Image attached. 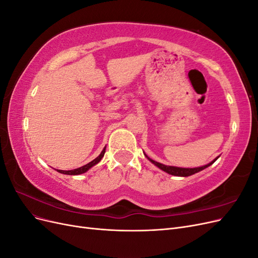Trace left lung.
I'll return each mask as SVG.
<instances>
[{
	"label": "left lung",
	"instance_id": "obj_1",
	"mask_svg": "<svg viewBox=\"0 0 258 258\" xmlns=\"http://www.w3.org/2000/svg\"><path fill=\"white\" fill-rule=\"evenodd\" d=\"M144 155H145V157H146L148 160H150L152 163H154V165H155L156 167H158L160 170L165 171V172H167L168 174L175 175V176H189V175H192V174H195V173L199 172V171H202L204 169L210 167L211 165H212V163L215 162V160H216L218 157H220V156H218V157H216L214 160H212L210 163H208V165L201 166V167H197V168H179V167H173V166L162 165V163H160V162H157V161H155V160L151 159L145 153H144Z\"/></svg>",
	"mask_w": 258,
	"mask_h": 258
}]
</instances>
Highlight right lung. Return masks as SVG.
Returning a JSON list of instances; mask_svg holds the SVG:
<instances>
[{"label":"right lung","mask_w":258,"mask_h":258,"mask_svg":"<svg viewBox=\"0 0 258 258\" xmlns=\"http://www.w3.org/2000/svg\"><path fill=\"white\" fill-rule=\"evenodd\" d=\"M105 148L106 146H104V148L102 150V152H101V154L98 156V157L96 159H93L92 161H90L89 163H87V165H85L81 168H77V169H73V170H57L59 173H62V174H68V175H79V174H83L85 172H87V171L92 168L93 166H96L97 163H99L101 161V159L103 158L104 156V153H105Z\"/></svg>","instance_id":"add662e5"}]
</instances>
